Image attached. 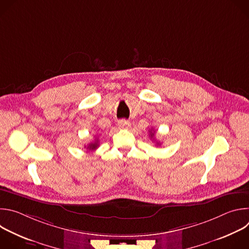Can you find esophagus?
<instances>
[{
	"label": "esophagus",
	"instance_id": "obj_1",
	"mask_svg": "<svg viewBox=\"0 0 249 249\" xmlns=\"http://www.w3.org/2000/svg\"><path fill=\"white\" fill-rule=\"evenodd\" d=\"M130 126H131V123L129 121H127V120H120V121H118V127L120 129H128V128H130Z\"/></svg>",
	"mask_w": 249,
	"mask_h": 249
}]
</instances>
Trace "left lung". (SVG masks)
Returning <instances> with one entry per match:
<instances>
[{"label": "left lung", "instance_id": "left-lung-1", "mask_svg": "<svg viewBox=\"0 0 249 249\" xmlns=\"http://www.w3.org/2000/svg\"><path fill=\"white\" fill-rule=\"evenodd\" d=\"M150 136H151V138H154V136H155V131H154V132H153V131H150ZM156 144H157V145H160L159 142H157Z\"/></svg>", "mask_w": 249, "mask_h": 249}]
</instances>
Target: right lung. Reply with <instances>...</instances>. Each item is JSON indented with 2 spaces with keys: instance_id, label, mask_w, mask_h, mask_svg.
I'll list each match as a JSON object with an SVG mask.
<instances>
[{
  "instance_id": "add662e5",
  "label": "right lung",
  "mask_w": 249,
  "mask_h": 249,
  "mask_svg": "<svg viewBox=\"0 0 249 249\" xmlns=\"http://www.w3.org/2000/svg\"><path fill=\"white\" fill-rule=\"evenodd\" d=\"M98 145H99V141H98L97 138H95L93 142H91L90 144H89L85 148H87V150H89V151H94V150H96L98 148Z\"/></svg>"
}]
</instances>
